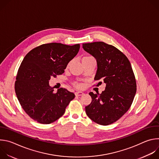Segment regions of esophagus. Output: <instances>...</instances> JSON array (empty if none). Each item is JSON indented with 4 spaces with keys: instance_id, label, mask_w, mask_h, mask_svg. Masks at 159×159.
<instances>
[{
    "instance_id": "34e87169",
    "label": "esophagus",
    "mask_w": 159,
    "mask_h": 159,
    "mask_svg": "<svg viewBox=\"0 0 159 159\" xmlns=\"http://www.w3.org/2000/svg\"><path fill=\"white\" fill-rule=\"evenodd\" d=\"M75 96H82V95L84 94V93H82V92H81V91H76V92L75 93Z\"/></svg>"
}]
</instances>
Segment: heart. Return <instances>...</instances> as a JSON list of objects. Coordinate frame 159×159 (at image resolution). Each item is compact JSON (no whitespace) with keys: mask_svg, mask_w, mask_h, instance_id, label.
Here are the masks:
<instances>
[{"mask_svg":"<svg viewBox=\"0 0 159 159\" xmlns=\"http://www.w3.org/2000/svg\"><path fill=\"white\" fill-rule=\"evenodd\" d=\"M89 57H84L83 58H89ZM83 58H82V59H83ZM69 64H70V63L68 64V66L69 65ZM73 84H74V85L75 87H77V88H82V85L81 84H80V83L74 82Z\"/></svg>","mask_w":159,"mask_h":159,"instance_id":"1","label":"heart"}]
</instances>
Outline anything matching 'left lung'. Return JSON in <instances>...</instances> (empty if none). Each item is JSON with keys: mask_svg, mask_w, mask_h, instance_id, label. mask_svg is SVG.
Returning <instances> with one entry per match:
<instances>
[{"mask_svg": "<svg viewBox=\"0 0 159 159\" xmlns=\"http://www.w3.org/2000/svg\"><path fill=\"white\" fill-rule=\"evenodd\" d=\"M82 47L96 59L98 70L94 80H103L106 84L101 94L89 93L92 101L85 106L86 114L99 125L112 124L128 111L137 92L131 63L118 48L104 42L83 43Z\"/></svg>", "mask_w": 159, "mask_h": 159, "instance_id": "left-lung-1", "label": "left lung"}]
</instances>
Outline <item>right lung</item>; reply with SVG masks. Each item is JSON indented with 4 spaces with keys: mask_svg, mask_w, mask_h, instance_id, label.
I'll return each mask as SVG.
<instances>
[{
    "mask_svg": "<svg viewBox=\"0 0 159 159\" xmlns=\"http://www.w3.org/2000/svg\"><path fill=\"white\" fill-rule=\"evenodd\" d=\"M80 44H43L31 50L19 68L15 82L17 99L27 115L41 124L59 119L75 94L64 88L53 92L52 77L64 72L67 64L78 53Z\"/></svg>",
    "mask_w": 159,
    "mask_h": 159,
    "instance_id": "add662e5",
    "label": "right lung"
}]
</instances>
